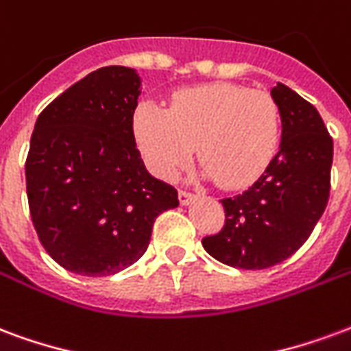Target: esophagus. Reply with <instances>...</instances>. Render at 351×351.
Returning <instances> with one entry per match:
<instances>
[{"instance_id": "1", "label": "esophagus", "mask_w": 351, "mask_h": 351, "mask_svg": "<svg viewBox=\"0 0 351 351\" xmlns=\"http://www.w3.org/2000/svg\"><path fill=\"white\" fill-rule=\"evenodd\" d=\"M196 198V194L194 193H189V191H179V202L186 206V204H191V202Z\"/></svg>"}]
</instances>
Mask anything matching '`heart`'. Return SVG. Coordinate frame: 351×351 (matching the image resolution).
Here are the masks:
<instances>
[{
    "label": "heart",
    "instance_id": "1",
    "mask_svg": "<svg viewBox=\"0 0 351 351\" xmlns=\"http://www.w3.org/2000/svg\"><path fill=\"white\" fill-rule=\"evenodd\" d=\"M134 136L155 176L173 179L191 160L222 189L254 183L275 157L280 112L271 95L234 84L181 89L168 108L144 102L134 114Z\"/></svg>",
    "mask_w": 351,
    "mask_h": 351
}]
</instances>
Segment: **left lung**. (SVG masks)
I'll use <instances>...</instances> for the list:
<instances>
[{
  "label": "left lung",
  "instance_id": "obj_1",
  "mask_svg": "<svg viewBox=\"0 0 351 351\" xmlns=\"http://www.w3.org/2000/svg\"><path fill=\"white\" fill-rule=\"evenodd\" d=\"M271 97L282 119L277 155L254 185L221 200L224 226L202 239L215 260L239 269H265L290 258L312 234L331 191L333 138L318 110L284 84Z\"/></svg>",
  "mask_w": 351,
  "mask_h": 351
}]
</instances>
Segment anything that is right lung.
<instances>
[{"mask_svg":"<svg viewBox=\"0 0 351 351\" xmlns=\"http://www.w3.org/2000/svg\"><path fill=\"white\" fill-rule=\"evenodd\" d=\"M134 69H97L37 117L25 189L40 245L71 273L108 277L142 258L178 191L145 170L132 117Z\"/></svg>","mask_w":351,"mask_h":351,"instance_id":"1","label":"right lung"}]
</instances>
